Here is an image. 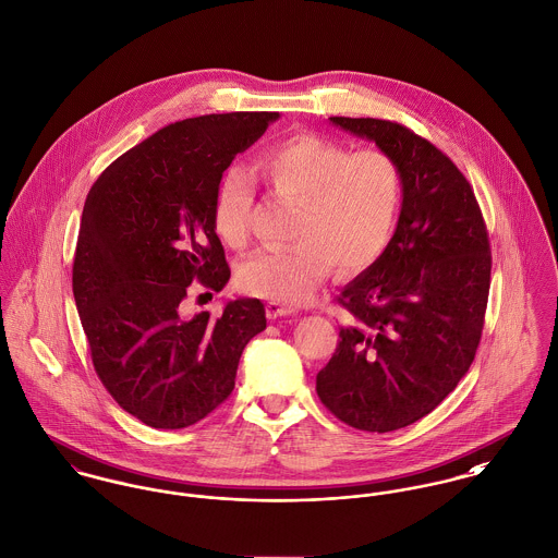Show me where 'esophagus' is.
<instances>
[{"mask_svg": "<svg viewBox=\"0 0 558 558\" xmlns=\"http://www.w3.org/2000/svg\"><path fill=\"white\" fill-rule=\"evenodd\" d=\"M295 312V307H291V305H287V303H280V301H269L267 303V314L271 316V318H276V316H289V314H293Z\"/></svg>", "mask_w": 558, "mask_h": 558, "instance_id": "esophagus-1", "label": "esophagus"}]
</instances>
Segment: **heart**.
<instances>
[{"label":"heart","mask_w":558,"mask_h":558,"mask_svg":"<svg viewBox=\"0 0 558 558\" xmlns=\"http://www.w3.org/2000/svg\"><path fill=\"white\" fill-rule=\"evenodd\" d=\"M257 172L271 195L295 204L291 246L260 251L240 267V284L263 300L301 303L331 265L342 276L369 269L385 255L403 180L397 161L378 148L354 150L316 133H293L267 146ZM255 186L233 168L218 182L216 233L231 248L251 242Z\"/></svg>","instance_id":"heart-1"}]
</instances>
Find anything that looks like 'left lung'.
<instances>
[{"label": "left lung", "mask_w": 558, "mask_h": 558, "mask_svg": "<svg viewBox=\"0 0 558 558\" xmlns=\"http://www.w3.org/2000/svg\"><path fill=\"white\" fill-rule=\"evenodd\" d=\"M331 123L397 161L403 202L385 255L338 298L345 325L316 392L345 425L388 433L433 412L473 363L490 289L488 231L472 184L429 140L383 119Z\"/></svg>", "instance_id": "left-lung-1"}]
</instances>
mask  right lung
Returning a JSON list of instances; mask_svg holds the SVG:
<instances>
[{
    "label": "right lung",
    "instance_id": "1",
    "mask_svg": "<svg viewBox=\"0 0 558 558\" xmlns=\"http://www.w3.org/2000/svg\"><path fill=\"white\" fill-rule=\"evenodd\" d=\"M278 117L172 123L110 163L86 195L74 300L95 374L148 427L184 429L206 418L231 395L242 350L267 325L258 300L229 301L216 318H184L182 301L195 280L215 293L227 284L216 189Z\"/></svg>",
    "mask_w": 558,
    "mask_h": 558
}]
</instances>
